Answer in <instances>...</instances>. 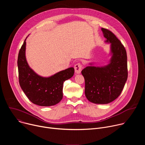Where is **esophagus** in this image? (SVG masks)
I'll list each match as a JSON object with an SVG mask.
<instances>
[{"label": "esophagus", "mask_w": 145, "mask_h": 145, "mask_svg": "<svg viewBox=\"0 0 145 145\" xmlns=\"http://www.w3.org/2000/svg\"><path fill=\"white\" fill-rule=\"evenodd\" d=\"M74 71H75V73L77 74H79L81 73V69H82V65L81 64V63H77L74 65Z\"/></svg>", "instance_id": "1"}]
</instances>
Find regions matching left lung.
<instances>
[{
    "label": "left lung",
    "instance_id": "left-lung-1",
    "mask_svg": "<svg viewBox=\"0 0 145 145\" xmlns=\"http://www.w3.org/2000/svg\"><path fill=\"white\" fill-rule=\"evenodd\" d=\"M106 42L111 44L112 57L107 66L87 67L81 71L85 79V95L96 104L105 105L115 100L121 93L128 76L126 50L115 35L101 28ZM91 65H92L91 64Z\"/></svg>",
    "mask_w": 145,
    "mask_h": 145
}]
</instances>
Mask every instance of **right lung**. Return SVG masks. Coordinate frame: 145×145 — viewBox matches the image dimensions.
<instances>
[{
	"label": "right lung",
	"instance_id": "right-lung-1",
	"mask_svg": "<svg viewBox=\"0 0 145 145\" xmlns=\"http://www.w3.org/2000/svg\"><path fill=\"white\" fill-rule=\"evenodd\" d=\"M26 39L18 57L20 86L34 104L45 107L56 105L63 99L64 82L73 76L74 69L72 67L69 68L49 77L39 76L29 67L27 63Z\"/></svg>",
	"mask_w": 145,
	"mask_h": 145
}]
</instances>
